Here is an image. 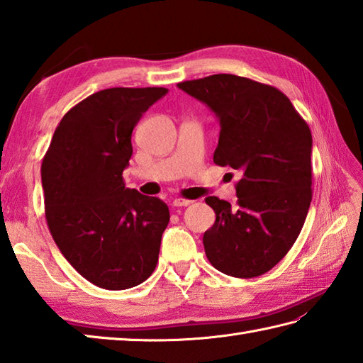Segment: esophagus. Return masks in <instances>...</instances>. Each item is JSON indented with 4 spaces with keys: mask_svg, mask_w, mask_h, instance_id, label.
Returning <instances> with one entry per match:
<instances>
[{
    "mask_svg": "<svg viewBox=\"0 0 363 363\" xmlns=\"http://www.w3.org/2000/svg\"><path fill=\"white\" fill-rule=\"evenodd\" d=\"M190 204H191L190 199H184V198H177L173 201L174 207H186V206H190Z\"/></svg>",
    "mask_w": 363,
    "mask_h": 363,
    "instance_id": "obj_1",
    "label": "esophagus"
}]
</instances>
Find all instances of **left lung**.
Listing matches in <instances>:
<instances>
[{
	"label": "left lung",
	"instance_id": "8db88e82",
	"mask_svg": "<svg viewBox=\"0 0 363 363\" xmlns=\"http://www.w3.org/2000/svg\"><path fill=\"white\" fill-rule=\"evenodd\" d=\"M177 87L220 121L213 162L240 172L237 203L206 198L217 218L203 237L211 264L228 276L269 272L304 226L312 201V134L276 87L235 74H212Z\"/></svg>",
	"mask_w": 363,
	"mask_h": 363
}]
</instances>
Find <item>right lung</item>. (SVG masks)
I'll return each mask as SVG.
<instances>
[{
    "mask_svg": "<svg viewBox=\"0 0 363 363\" xmlns=\"http://www.w3.org/2000/svg\"><path fill=\"white\" fill-rule=\"evenodd\" d=\"M164 87H113L82 99L54 130L42 162L45 217L57 248L106 290L148 279L169 221L159 198L126 189L133 129Z\"/></svg>",
    "mask_w": 363,
    "mask_h": 363,
    "instance_id": "right-lung-1",
    "label": "right lung"
}]
</instances>
